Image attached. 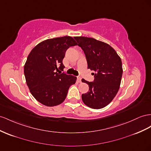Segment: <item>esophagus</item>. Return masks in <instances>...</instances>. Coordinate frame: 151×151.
Returning a JSON list of instances; mask_svg holds the SVG:
<instances>
[{
    "instance_id": "1",
    "label": "esophagus",
    "mask_w": 151,
    "mask_h": 151,
    "mask_svg": "<svg viewBox=\"0 0 151 151\" xmlns=\"http://www.w3.org/2000/svg\"><path fill=\"white\" fill-rule=\"evenodd\" d=\"M77 81L78 83H81V77L79 76H77Z\"/></svg>"
}]
</instances>
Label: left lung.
<instances>
[{
  "label": "left lung",
  "instance_id": "1",
  "mask_svg": "<svg viewBox=\"0 0 151 151\" xmlns=\"http://www.w3.org/2000/svg\"><path fill=\"white\" fill-rule=\"evenodd\" d=\"M87 60L88 68L94 71V81L82 82L89 86V91L82 95L88 107L100 109L111 102L119 90L123 67L120 57L109 44L91 37H74Z\"/></svg>",
  "mask_w": 151,
  "mask_h": 151
}]
</instances>
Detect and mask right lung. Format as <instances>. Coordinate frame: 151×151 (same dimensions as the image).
Wrapping results in <instances>:
<instances>
[{
	"mask_svg": "<svg viewBox=\"0 0 151 151\" xmlns=\"http://www.w3.org/2000/svg\"><path fill=\"white\" fill-rule=\"evenodd\" d=\"M77 45L72 37L47 39L37 44L24 66L27 84L32 95L42 104L52 107L62 104L77 77L61 71L68 49Z\"/></svg>",
	"mask_w": 151,
	"mask_h": 151,
	"instance_id": "1",
	"label": "right lung"
}]
</instances>
